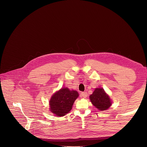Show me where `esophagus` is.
Masks as SVG:
<instances>
[{"mask_svg": "<svg viewBox=\"0 0 147 147\" xmlns=\"http://www.w3.org/2000/svg\"><path fill=\"white\" fill-rule=\"evenodd\" d=\"M81 96H82V97L86 98V97H87V96H88V94H87L86 92H82V93H81Z\"/></svg>", "mask_w": 147, "mask_h": 147, "instance_id": "obj_1", "label": "esophagus"}]
</instances>
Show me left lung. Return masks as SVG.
Returning a JSON list of instances; mask_svg holds the SVG:
<instances>
[{"mask_svg": "<svg viewBox=\"0 0 147 147\" xmlns=\"http://www.w3.org/2000/svg\"><path fill=\"white\" fill-rule=\"evenodd\" d=\"M90 99L92 104L101 111L108 109L112 104L109 97L102 88H96L90 96Z\"/></svg>", "mask_w": 147, "mask_h": 147, "instance_id": "obj_1", "label": "left lung"}]
</instances>
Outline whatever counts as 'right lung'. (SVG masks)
<instances>
[{"label":"right lung","instance_id":"add662e5","mask_svg":"<svg viewBox=\"0 0 147 147\" xmlns=\"http://www.w3.org/2000/svg\"><path fill=\"white\" fill-rule=\"evenodd\" d=\"M78 97V93L77 91L62 88L52 96L50 101V111L56 116H65L70 111Z\"/></svg>","mask_w":147,"mask_h":147}]
</instances>
